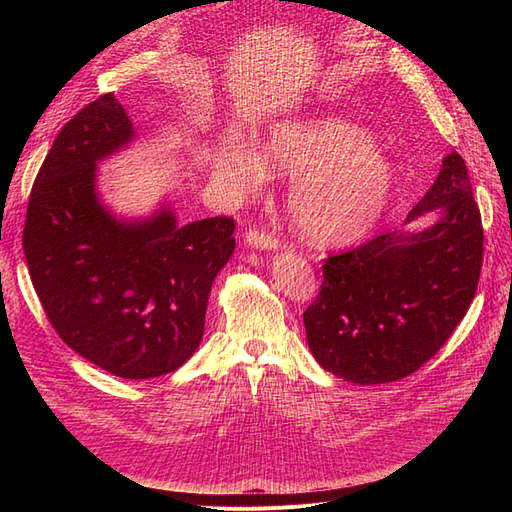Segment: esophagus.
Instances as JSON below:
<instances>
[{
  "label": "esophagus",
  "mask_w": 512,
  "mask_h": 512,
  "mask_svg": "<svg viewBox=\"0 0 512 512\" xmlns=\"http://www.w3.org/2000/svg\"><path fill=\"white\" fill-rule=\"evenodd\" d=\"M245 243L252 245V247H260V250H275L277 247V237L275 232L265 230V228H250L245 235Z\"/></svg>",
  "instance_id": "1"
}]
</instances>
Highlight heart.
<instances>
[{"label":"heart","instance_id":"obj_1","mask_svg":"<svg viewBox=\"0 0 512 512\" xmlns=\"http://www.w3.org/2000/svg\"><path fill=\"white\" fill-rule=\"evenodd\" d=\"M265 158L282 173L301 175L290 192V213L316 243L359 239L380 220L393 194L389 160L367 132L337 117L277 123ZM213 164L215 173L241 192L265 181V164L239 141L215 149Z\"/></svg>","mask_w":512,"mask_h":512}]
</instances>
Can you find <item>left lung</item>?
I'll use <instances>...</instances> for the list:
<instances>
[{
	"mask_svg": "<svg viewBox=\"0 0 512 512\" xmlns=\"http://www.w3.org/2000/svg\"><path fill=\"white\" fill-rule=\"evenodd\" d=\"M440 211L423 232H386L324 258L303 324L316 361L354 384H382L423 367L468 314L483 269V222L457 151L408 222Z\"/></svg>",
	"mask_w": 512,
	"mask_h": 512,
	"instance_id": "8db88e82",
	"label": "left lung"
}]
</instances>
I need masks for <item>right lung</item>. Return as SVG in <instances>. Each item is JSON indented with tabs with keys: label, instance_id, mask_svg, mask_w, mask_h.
I'll list each match as a JSON object with an SVG mask.
<instances>
[{
	"label": "right lung",
	"instance_id": "add662e5",
	"mask_svg": "<svg viewBox=\"0 0 512 512\" xmlns=\"http://www.w3.org/2000/svg\"><path fill=\"white\" fill-rule=\"evenodd\" d=\"M113 94L76 113L29 194L23 252L55 333L119 378L145 380L190 359L205 331L215 275L235 252L230 215L177 226L162 209L117 222L96 196V162L132 138Z\"/></svg>",
	"mask_w": 512,
	"mask_h": 512
}]
</instances>
